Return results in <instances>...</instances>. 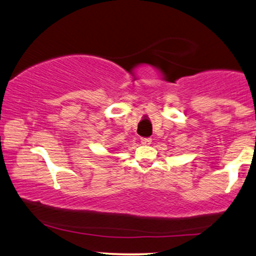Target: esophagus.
Instances as JSON below:
<instances>
[{
  "label": "esophagus",
  "mask_w": 256,
  "mask_h": 256,
  "mask_svg": "<svg viewBox=\"0 0 256 256\" xmlns=\"http://www.w3.org/2000/svg\"><path fill=\"white\" fill-rule=\"evenodd\" d=\"M140 140H142V145H150V144L152 142V139L150 138H142Z\"/></svg>",
  "instance_id": "obj_1"
}]
</instances>
